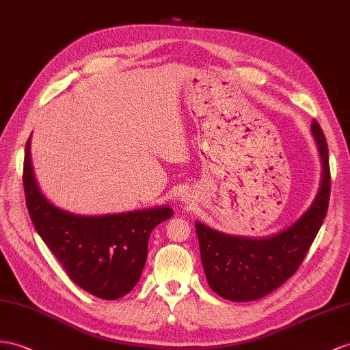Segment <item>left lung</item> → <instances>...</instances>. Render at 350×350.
Masks as SVG:
<instances>
[{
  "label": "left lung",
  "instance_id": "obj_1",
  "mask_svg": "<svg viewBox=\"0 0 350 350\" xmlns=\"http://www.w3.org/2000/svg\"><path fill=\"white\" fill-rule=\"evenodd\" d=\"M312 133L322 159V183L312 207L293 226L271 238L254 239L195 223L205 276L220 297L230 301L262 299L280 288L306 257L327 216L331 192L327 139L317 121L312 122Z\"/></svg>",
  "mask_w": 350,
  "mask_h": 350
}]
</instances>
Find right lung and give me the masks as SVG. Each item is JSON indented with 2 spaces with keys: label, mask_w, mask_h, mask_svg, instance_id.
<instances>
[{
  "label": "right lung",
  "mask_w": 350,
  "mask_h": 350,
  "mask_svg": "<svg viewBox=\"0 0 350 350\" xmlns=\"http://www.w3.org/2000/svg\"><path fill=\"white\" fill-rule=\"evenodd\" d=\"M31 139L26 142L23 189L31 220L41 239L78 286L98 299L130 293L148 257L152 229L173 216L170 207L107 216H75L50 204L35 182Z\"/></svg>",
  "instance_id": "right-lung-1"
}]
</instances>
